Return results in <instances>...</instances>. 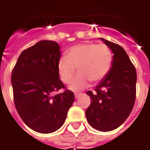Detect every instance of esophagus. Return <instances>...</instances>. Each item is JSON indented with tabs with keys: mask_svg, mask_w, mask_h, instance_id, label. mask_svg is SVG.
Returning a JSON list of instances; mask_svg holds the SVG:
<instances>
[{
	"mask_svg": "<svg viewBox=\"0 0 150 150\" xmlns=\"http://www.w3.org/2000/svg\"><path fill=\"white\" fill-rule=\"evenodd\" d=\"M81 96V94H75V95H74V97H75V98H78L79 97Z\"/></svg>",
	"mask_w": 150,
	"mask_h": 150,
	"instance_id": "esophagus-1",
	"label": "esophagus"
}]
</instances>
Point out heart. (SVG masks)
<instances>
[{
  "label": "heart",
  "mask_w": 150,
  "mask_h": 150,
  "mask_svg": "<svg viewBox=\"0 0 150 150\" xmlns=\"http://www.w3.org/2000/svg\"><path fill=\"white\" fill-rule=\"evenodd\" d=\"M112 53L105 44L83 43L72 46L67 57L58 61L57 69L61 80L68 83L77 68L79 74L69 86L73 91H80L87 87L90 81L97 83L106 77L112 66Z\"/></svg>",
  "instance_id": "heart-1"
}]
</instances>
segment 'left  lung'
<instances>
[{"mask_svg": "<svg viewBox=\"0 0 150 150\" xmlns=\"http://www.w3.org/2000/svg\"><path fill=\"white\" fill-rule=\"evenodd\" d=\"M113 53L111 70L96 86L88 91L91 102L86 110L87 122L94 129L109 132L126 120L133 108L136 93V68L122 46L100 38Z\"/></svg>", "mask_w": 150, "mask_h": 150, "instance_id": "8db88e82", "label": "left lung"}]
</instances>
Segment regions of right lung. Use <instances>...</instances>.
Here are the masks:
<instances>
[{
  "label": "right lung",
  "mask_w": 150,
  "mask_h": 150,
  "mask_svg": "<svg viewBox=\"0 0 150 150\" xmlns=\"http://www.w3.org/2000/svg\"><path fill=\"white\" fill-rule=\"evenodd\" d=\"M60 57L58 43L42 40L24 50L12 70L15 108L26 125L39 133L58 130L74 101L69 90L52 95L66 88L57 69Z\"/></svg>",
  "instance_id": "obj_1"
}]
</instances>
